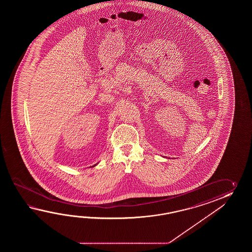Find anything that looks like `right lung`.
I'll list each match as a JSON object with an SVG mask.
<instances>
[{"instance_id":"1","label":"right lung","mask_w":252,"mask_h":252,"mask_svg":"<svg viewBox=\"0 0 252 252\" xmlns=\"http://www.w3.org/2000/svg\"><path fill=\"white\" fill-rule=\"evenodd\" d=\"M94 166H95V165H94Z\"/></svg>"}]
</instances>
